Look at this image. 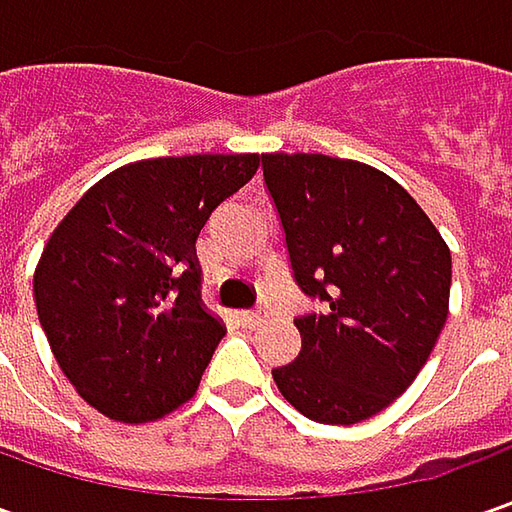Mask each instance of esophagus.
<instances>
[{"mask_svg":"<svg viewBox=\"0 0 512 512\" xmlns=\"http://www.w3.org/2000/svg\"><path fill=\"white\" fill-rule=\"evenodd\" d=\"M262 319H265L262 310H242V313H239V322L245 327H259L262 325Z\"/></svg>","mask_w":512,"mask_h":512,"instance_id":"esophagus-1","label":"esophagus"}]
</instances>
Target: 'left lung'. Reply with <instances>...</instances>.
Instances as JSON below:
<instances>
[{
	"label": "left lung",
	"mask_w": 512,
	"mask_h": 512,
	"mask_svg": "<svg viewBox=\"0 0 512 512\" xmlns=\"http://www.w3.org/2000/svg\"><path fill=\"white\" fill-rule=\"evenodd\" d=\"M293 279L322 302L273 382L302 416L356 424L396 402L447 322L450 247L382 170L325 153H262Z\"/></svg>",
	"instance_id": "8db88e82"
}]
</instances>
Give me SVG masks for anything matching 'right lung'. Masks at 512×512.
Wrapping results in <instances>:
<instances>
[{"label": "right lung", "instance_id": "obj_1", "mask_svg": "<svg viewBox=\"0 0 512 512\" xmlns=\"http://www.w3.org/2000/svg\"><path fill=\"white\" fill-rule=\"evenodd\" d=\"M259 153L142 159L70 207L33 273L53 359L113 422H156L202 382L225 325L202 305L196 239Z\"/></svg>", "mask_w": 512, "mask_h": 512}]
</instances>
